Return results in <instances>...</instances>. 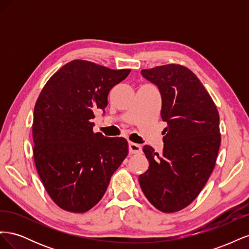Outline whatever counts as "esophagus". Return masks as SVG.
<instances>
[{"label": "esophagus", "instance_id": "esophagus-1", "mask_svg": "<svg viewBox=\"0 0 249 249\" xmlns=\"http://www.w3.org/2000/svg\"><path fill=\"white\" fill-rule=\"evenodd\" d=\"M129 150L131 154H139L141 153V146L137 144V143L129 142Z\"/></svg>", "mask_w": 249, "mask_h": 249}]
</instances>
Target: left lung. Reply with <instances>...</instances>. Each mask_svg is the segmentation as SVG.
<instances>
[{
  "mask_svg": "<svg viewBox=\"0 0 249 249\" xmlns=\"http://www.w3.org/2000/svg\"><path fill=\"white\" fill-rule=\"evenodd\" d=\"M141 74L159 88L167 126L161 155L143 147L149 167L139 184L155 208L178 212L197 197L214 169L221 142L219 113L199 79L183 65L157 66Z\"/></svg>",
  "mask_w": 249,
  "mask_h": 249,
  "instance_id": "obj_1",
  "label": "left lung"
}]
</instances>
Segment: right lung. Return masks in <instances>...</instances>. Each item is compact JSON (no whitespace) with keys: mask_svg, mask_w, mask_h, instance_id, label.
Wrapping results in <instances>:
<instances>
[{"mask_svg":"<svg viewBox=\"0 0 249 249\" xmlns=\"http://www.w3.org/2000/svg\"><path fill=\"white\" fill-rule=\"evenodd\" d=\"M130 71L72 60L53 74L37 99L35 166L50 197L65 211L93 208L129 153L124 138L93 133L91 119L94 110L105 111L110 90Z\"/></svg>","mask_w":249,"mask_h":249,"instance_id":"right-lung-1","label":"right lung"}]
</instances>
